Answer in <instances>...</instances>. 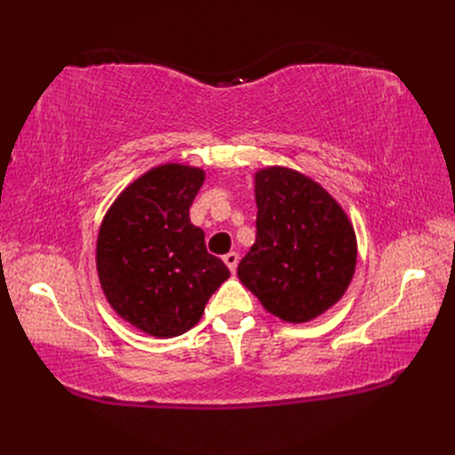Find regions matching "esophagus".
Returning <instances> with one entry per match:
<instances>
[{"mask_svg": "<svg viewBox=\"0 0 455 455\" xmlns=\"http://www.w3.org/2000/svg\"><path fill=\"white\" fill-rule=\"evenodd\" d=\"M222 259H225V264L228 266L230 272L235 274L236 272V266H238V254L236 252H228Z\"/></svg>", "mask_w": 455, "mask_h": 455, "instance_id": "34e87169", "label": "esophagus"}]
</instances>
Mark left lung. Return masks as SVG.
I'll return each instance as SVG.
<instances>
[{"label":"left lung","mask_w":455,"mask_h":455,"mask_svg":"<svg viewBox=\"0 0 455 455\" xmlns=\"http://www.w3.org/2000/svg\"><path fill=\"white\" fill-rule=\"evenodd\" d=\"M256 243L240 259L238 279L267 313L308 323L340 301L350 285L357 243L336 199L305 173L258 170Z\"/></svg>","instance_id":"8db88e82"}]
</instances>
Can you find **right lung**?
<instances>
[{
    "label": "right lung",
    "mask_w": 455,
    "mask_h": 455,
    "mask_svg": "<svg viewBox=\"0 0 455 455\" xmlns=\"http://www.w3.org/2000/svg\"><path fill=\"white\" fill-rule=\"evenodd\" d=\"M203 181L201 168L162 164L134 180L103 217L95 256L101 289L115 313L150 336L188 332L230 275L189 220Z\"/></svg>",
    "instance_id": "add662e5"
}]
</instances>
